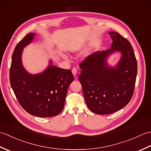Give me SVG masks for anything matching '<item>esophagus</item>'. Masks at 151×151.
<instances>
[{"instance_id": "esophagus-1", "label": "esophagus", "mask_w": 151, "mask_h": 151, "mask_svg": "<svg viewBox=\"0 0 151 151\" xmlns=\"http://www.w3.org/2000/svg\"><path fill=\"white\" fill-rule=\"evenodd\" d=\"M72 73H73V75H74V76H75V79H76V73H77V70H76V69L75 68V67H74V68H73V69H72Z\"/></svg>"}]
</instances>
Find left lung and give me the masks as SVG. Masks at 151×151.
<instances>
[{"mask_svg":"<svg viewBox=\"0 0 151 151\" xmlns=\"http://www.w3.org/2000/svg\"><path fill=\"white\" fill-rule=\"evenodd\" d=\"M111 48L88 56L80 63L78 79L88 108L99 115L119 110L132 97L137 76V60L130 43L117 32H109ZM115 51L122 58L115 68L107 66L106 58Z\"/></svg>","mask_w":151,"mask_h":151,"instance_id":"1","label":"left lung"}]
</instances>
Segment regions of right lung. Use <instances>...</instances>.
<instances>
[{"label":"right lung","mask_w":151,"mask_h":151,"mask_svg":"<svg viewBox=\"0 0 151 151\" xmlns=\"http://www.w3.org/2000/svg\"><path fill=\"white\" fill-rule=\"evenodd\" d=\"M36 34L26 35L15 47L9 69V81L19 104L28 114L40 117L58 115L65 104L69 84L74 80L70 69L52 65L37 75L28 73L22 66V49L33 40Z\"/></svg>","instance_id":"right-lung-1"}]
</instances>
